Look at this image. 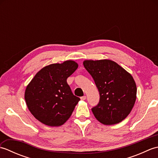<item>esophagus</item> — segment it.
<instances>
[{
    "instance_id": "1",
    "label": "esophagus",
    "mask_w": 158,
    "mask_h": 158,
    "mask_svg": "<svg viewBox=\"0 0 158 158\" xmlns=\"http://www.w3.org/2000/svg\"><path fill=\"white\" fill-rule=\"evenodd\" d=\"M85 99H86V96H83L81 97V100H85Z\"/></svg>"
}]
</instances>
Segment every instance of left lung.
Here are the masks:
<instances>
[{"label":"left lung","mask_w":158,"mask_h":158,"mask_svg":"<svg viewBox=\"0 0 158 158\" xmlns=\"http://www.w3.org/2000/svg\"><path fill=\"white\" fill-rule=\"evenodd\" d=\"M83 66L99 91V102L92 109L97 120L105 125L122 122L130 114L136 98V85L132 75L110 60H85Z\"/></svg>","instance_id":"obj_1"}]
</instances>
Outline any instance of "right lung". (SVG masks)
<instances>
[{
    "label": "right lung",
    "instance_id": "1",
    "mask_svg": "<svg viewBox=\"0 0 158 158\" xmlns=\"http://www.w3.org/2000/svg\"><path fill=\"white\" fill-rule=\"evenodd\" d=\"M78 68L73 60L45 66L26 87L24 98L36 119L49 126H60L69 119L80 100L66 79Z\"/></svg>",
    "mask_w": 158,
    "mask_h": 158
}]
</instances>
